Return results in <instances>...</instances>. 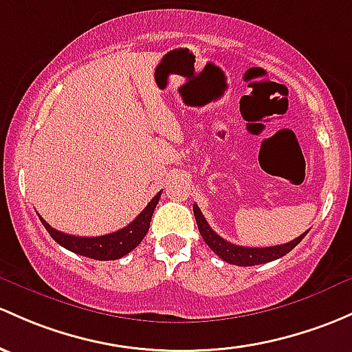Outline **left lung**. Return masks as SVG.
I'll list each match as a JSON object with an SVG mask.
<instances>
[{"label":"left lung","mask_w":352,"mask_h":352,"mask_svg":"<svg viewBox=\"0 0 352 352\" xmlns=\"http://www.w3.org/2000/svg\"><path fill=\"white\" fill-rule=\"evenodd\" d=\"M194 216L197 221L199 232L202 234L204 241L214 253L219 258H223L226 263H231L236 266H254V265H263L268 261L278 260V258L285 256L287 253H290L298 243L305 238V234L309 231H305L303 234L298 236L297 239L290 243L278 244V246H268V248H248V246H238V244H232L226 241L224 238H221L219 234L210 229V226L207 224L206 217L202 216L201 209L197 204H194Z\"/></svg>","instance_id":"1"}]
</instances>
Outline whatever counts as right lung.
<instances>
[{
  "label": "right lung",
  "instance_id": "obj_1",
  "mask_svg": "<svg viewBox=\"0 0 352 352\" xmlns=\"http://www.w3.org/2000/svg\"><path fill=\"white\" fill-rule=\"evenodd\" d=\"M162 192H158L145 209L135 217V221H131L126 228L120 229L116 232H111V234L104 236H94V238H82V236H72L65 234V232L57 231L52 226H49L45 219L40 217L42 224L45 226V229L49 231V234L55 239L60 246H64L65 250L72 251V253L80 254V256L92 258V260H101V261H111V260H120L124 254H128L129 251L135 250L142 239L145 238L148 229H150V221L153 216V210L157 207L158 201H160Z\"/></svg>",
  "mask_w": 352,
  "mask_h": 352
}]
</instances>
